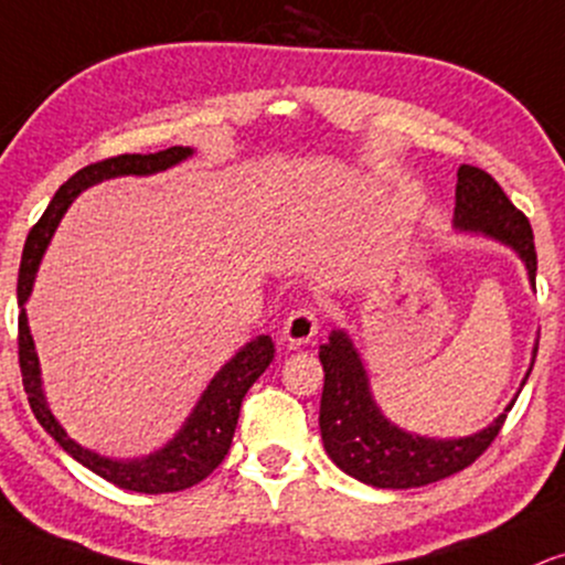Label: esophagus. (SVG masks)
I'll return each mask as SVG.
<instances>
[{
  "mask_svg": "<svg viewBox=\"0 0 565 565\" xmlns=\"http://www.w3.org/2000/svg\"><path fill=\"white\" fill-rule=\"evenodd\" d=\"M321 323H318V316L312 310H295L291 316L284 321V342L289 348H297V344H308L312 337L318 334Z\"/></svg>",
  "mask_w": 565,
  "mask_h": 565,
  "instance_id": "obj_1",
  "label": "esophagus"
}]
</instances>
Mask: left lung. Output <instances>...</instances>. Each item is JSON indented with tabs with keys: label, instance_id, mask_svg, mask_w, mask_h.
Here are the masks:
<instances>
[{
	"label": "left lung",
	"instance_id": "1",
	"mask_svg": "<svg viewBox=\"0 0 565 565\" xmlns=\"http://www.w3.org/2000/svg\"><path fill=\"white\" fill-rule=\"evenodd\" d=\"M452 228L458 234L484 236L511 247L526 268L529 284L536 281L534 236L526 215L513 207L500 183L473 166L458 168ZM323 365L321 426L323 450L352 479L379 489H413L452 477L471 466L500 434L502 420L515 397L492 424L468 437H420L384 416L371 392L363 358L344 329H331L329 342L318 350ZM536 358V342L529 363L526 384Z\"/></svg>",
	"mask_w": 565,
	"mask_h": 565
}]
</instances>
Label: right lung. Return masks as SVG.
<instances>
[{
  "mask_svg": "<svg viewBox=\"0 0 565 565\" xmlns=\"http://www.w3.org/2000/svg\"><path fill=\"white\" fill-rule=\"evenodd\" d=\"M194 154L192 147H168L154 154H120V158H110L94 162V166L81 168L76 175H71L57 194L52 196L50 207L42 215V221L31 228L29 239H25L23 260H20V276H18V355H20V373H23V386L29 394V403L33 416L44 426V431L57 441L63 450L76 458L81 466L94 471L110 484L120 489H131V492L145 494H166V492H181L200 484L202 479L210 477L221 460L226 458L231 439H234L236 420H239V407L244 394L253 386L263 371L268 369L274 360V339L268 334L253 337L244 348H239L228 363L221 365V371L210 379L205 392L200 394L196 405L192 407L181 429L173 434L166 445L158 447L154 452L141 455V458H110L97 450L78 445L76 439L67 437L57 418H54L50 403H46L44 382H42V365H39L36 344H33L29 316H25V302H29L33 281H36L39 265L50 247L54 231H57L60 221L73 205V200L88 186L107 179H120V175H154L168 171V168L179 166V162L189 160Z\"/></svg>",
  "mask_w": 565,
  "mask_h": 565,
  "instance_id": "add662e5",
  "label": "right lung"
}]
</instances>
